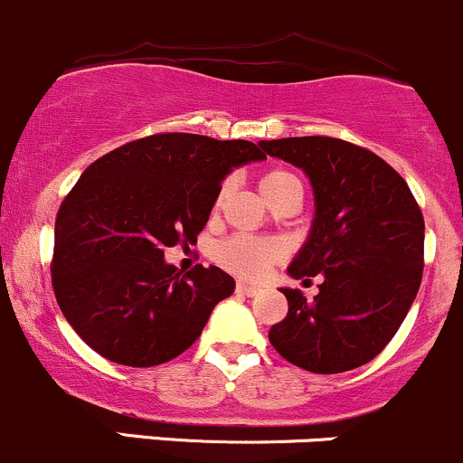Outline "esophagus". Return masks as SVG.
Listing matches in <instances>:
<instances>
[{"mask_svg":"<svg viewBox=\"0 0 463 463\" xmlns=\"http://www.w3.org/2000/svg\"><path fill=\"white\" fill-rule=\"evenodd\" d=\"M235 291L240 293V296H246V298H255L260 293V287H250V284H244V282H237Z\"/></svg>","mask_w":463,"mask_h":463,"instance_id":"1","label":"esophagus"}]
</instances>
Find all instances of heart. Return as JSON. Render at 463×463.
Returning a JSON list of instances; mask_svg holds the SVG:
<instances>
[{"instance_id":"heart-1","label":"heart","mask_w":463,"mask_h":463,"mask_svg":"<svg viewBox=\"0 0 463 463\" xmlns=\"http://www.w3.org/2000/svg\"><path fill=\"white\" fill-rule=\"evenodd\" d=\"M260 190L269 203L278 202L282 194H287L288 190H302L300 181L296 175L287 170H269L261 175L260 179ZM284 249L279 241L275 240H255V237H244L237 235L231 240L222 241V244L214 249V260L217 264H222L223 269L231 270V273L240 275V278H260L266 269H269L273 261L282 260Z\"/></svg>"}]
</instances>
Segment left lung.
I'll return each instance as SVG.
<instances>
[{"label": "left lung", "instance_id": "1", "mask_svg": "<svg viewBox=\"0 0 463 463\" xmlns=\"http://www.w3.org/2000/svg\"><path fill=\"white\" fill-rule=\"evenodd\" d=\"M269 156L309 176L316 217L288 275L320 293L282 288L287 318L269 340L282 358L314 374H340L376 358L408 316L423 275L421 208L403 176L381 156L331 137L260 141Z\"/></svg>", "mask_w": 463, "mask_h": 463}]
</instances>
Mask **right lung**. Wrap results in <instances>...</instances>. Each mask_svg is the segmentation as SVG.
I'll list each match as a JSON object with an SVG mask.
<instances>
[{
	"label": "right lung",
	"instance_id": "1",
	"mask_svg": "<svg viewBox=\"0 0 463 463\" xmlns=\"http://www.w3.org/2000/svg\"><path fill=\"white\" fill-rule=\"evenodd\" d=\"M266 154L250 141L154 134L111 149L82 172L55 217V300L107 361L154 367L202 335L235 291L217 266L181 273L163 250L194 244L222 181Z\"/></svg>",
	"mask_w": 463,
	"mask_h": 463
}]
</instances>
